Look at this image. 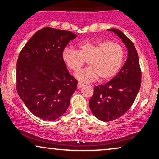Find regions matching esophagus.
Segmentation results:
<instances>
[{"instance_id":"obj_1","label":"esophagus","mask_w":159,"mask_h":159,"mask_svg":"<svg viewBox=\"0 0 159 159\" xmlns=\"http://www.w3.org/2000/svg\"><path fill=\"white\" fill-rule=\"evenodd\" d=\"M83 86H84L83 84H81V83H80V82H78V86H77L78 89H81V87H83Z\"/></svg>"}]
</instances>
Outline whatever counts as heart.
Masks as SVG:
<instances>
[{
    "instance_id": "b5f03b06",
    "label": "heart",
    "mask_w": 159,
    "mask_h": 159,
    "mask_svg": "<svg viewBox=\"0 0 159 159\" xmlns=\"http://www.w3.org/2000/svg\"><path fill=\"white\" fill-rule=\"evenodd\" d=\"M79 51L65 48L62 53L63 61L71 70L78 71L88 62L89 67L75 74L80 82L87 83L98 79L110 80L118 72L125 56L122 45L109 40L84 42L79 45Z\"/></svg>"
}]
</instances>
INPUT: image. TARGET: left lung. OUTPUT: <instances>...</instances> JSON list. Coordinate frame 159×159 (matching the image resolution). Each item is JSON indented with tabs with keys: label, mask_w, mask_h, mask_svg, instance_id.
<instances>
[{
	"label": "left lung",
	"mask_w": 159,
	"mask_h": 159,
	"mask_svg": "<svg viewBox=\"0 0 159 159\" xmlns=\"http://www.w3.org/2000/svg\"><path fill=\"white\" fill-rule=\"evenodd\" d=\"M107 30L115 33L122 40L128 55L119 73L107 83L94 87L89 102L93 114L104 122L112 121L125 114L134 102L141 84L139 58L133 43L117 29Z\"/></svg>",
	"instance_id": "left-lung-1"
}]
</instances>
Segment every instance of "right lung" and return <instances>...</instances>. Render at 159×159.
Segmentation results:
<instances>
[{"mask_svg": "<svg viewBox=\"0 0 159 159\" xmlns=\"http://www.w3.org/2000/svg\"><path fill=\"white\" fill-rule=\"evenodd\" d=\"M77 37L68 30L46 27L38 30L20 52L16 65L17 92L29 111L54 121L68 108L78 81L70 75L62 53Z\"/></svg>", "mask_w": 159, "mask_h": 159, "instance_id": "obj_1", "label": "right lung"}]
</instances>
